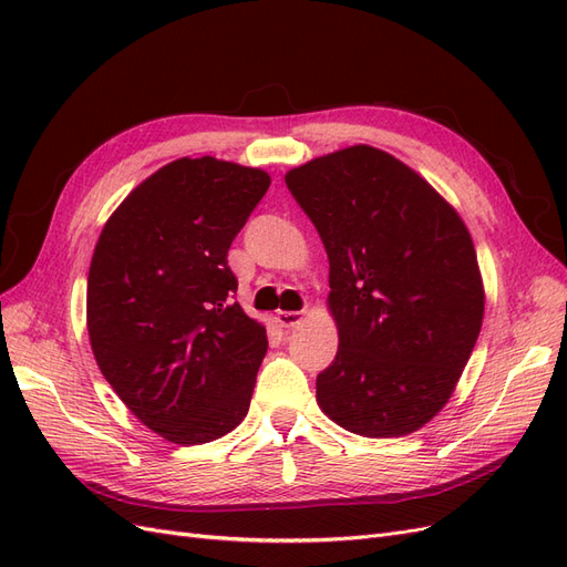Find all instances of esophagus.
<instances>
[{
    "mask_svg": "<svg viewBox=\"0 0 567 567\" xmlns=\"http://www.w3.org/2000/svg\"><path fill=\"white\" fill-rule=\"evenodd\" d=\"M277 323L284 326V329H296V326H300L305 321V312H277Z\"/></svg>",
    "mask_w": 567,
    "mask_h": 567,
    "instance_id": "esophagus-1",
    "label": "esophagus"
}]
</instances>
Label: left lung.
Wrapping results in <instances>:
<instances>
[{
  "label": "left lung",
  "instance_id": "obj_1",
  "mask_svg": "<svg viewBox=\"0 0 567 567\" xmlns=\"http://www.w3.org/2000/svg\"><path fill=\"white\" fill-rule=\"evenodd\" d=\"M329 255L338 352L317 404L364 437L435 419L468 364L485 286L468 227L416 169L354 144L286 173Z\"/></svg>",
  "mask_w": 567,
  "mask_h": 567
}]
</instances>
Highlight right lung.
<instances>
[{
    "mask_svg": "<svg viewBox=\"0 0 567 567\" xmlns=\"http://www.w3.org/2000/svg\"><path fill=\"white\" fill-rule=\"evenodd\" d=\"M269 184L260 167L177 158L132 188L92 255L96 364L148 431L182 447L248 414L267 331L231 302L227 250Z\"/></svg>",
    "mask_w": 567,
    "mask_h": 567,
    "instance_id": "add662e5",
    "label": "right lung"
}]
</instances>
